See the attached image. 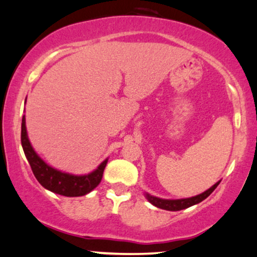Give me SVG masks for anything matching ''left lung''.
<instances>
[{"instance_id": "obj_1", "label": "left lung", "mask_w": 257, "mask_h": 257, "mask_svg": "<svg viewBox=\"0 0 257 257\" xmlns=\"http://www.w3.org/2000/svg\"><path fill=\"white\" fill-rule=\"evenodd\" d=\"M219 184H220V182L214 184L211 189L205 191L204 193L198 194V196L192 197V198H186V199H177V200L161 199V198L153 197L148 193L146 194V197H147V199L151 202V204H153L154 206H156V207H158V208L166 209V211H180V209L187 208V207H190V206L199 204L200 201L205 200L206 198H207L209 194H211L213 191L216 189V186H218Z\"/></svg>"}]
</instances>
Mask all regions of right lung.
<instances>
[{
	"label": "right lung",
	"instance_id": "right-lung-1",
	"mask_svg": "<svg viewBox=\"0 0 257 257\" xmlns=\"http://www.w3.org/2000/svg\"><path fill=\"white\" fill-rule=\"evenodd\" d=\"M22 147H23L25 157L31 166L32 172L39 184L46 190L65 197H80L91 192L99 185L102 179L103 170L106 168L107 161H103L95 171L86 176H73L64 173L51 168L43 162L29 142L27 128H25V116L22 118L21 132Z\"/></svg>",
	"mask_w": 257,
	"mask_h": 257
}]
</instances>
